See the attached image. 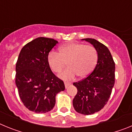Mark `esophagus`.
Returning a JSON list of instances; mask_svg holds the SVG:
<instances>
[{
    "label": "esophagus",
    "instance_id": "obj_1",
    "mask_svg": "<svg viewBox=\"0 0 132 132\" xmlns=\"http://www.w3.org/2000/svg\"><path fill=\"white\" fill-rule=\"evenodd\" d=\"M70 85H71V82H65V88H67L69 87Z\"/></svg>",
    "mask_w": 132,
    "mask_h": 132
}]
</instances>
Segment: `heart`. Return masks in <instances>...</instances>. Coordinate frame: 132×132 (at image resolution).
Listing matches in <instances>:
<instances>
[{"mask_svg": "<svg viewBox=\"0 0 132 132\" xmlns=\"http://www.w3.org/2000/svg\"><path fill=\"white\" fill-rule=\"evenodd\" d=\"M98 62L97 51L92 45L80 43H69L61 45L59 52H51L47 55V63L54 73H60L67 63L68 68L59 75L63 80H69L77 75L87 77L94 71Z\"/></svg>", "mask_w": 132, "mask_h": 132, "instance_id": "obj_1", "label": "heart"}]
</instances>
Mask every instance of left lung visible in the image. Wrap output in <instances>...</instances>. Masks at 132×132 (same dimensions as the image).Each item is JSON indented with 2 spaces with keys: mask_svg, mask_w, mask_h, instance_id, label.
<instances>
[{
  "mask_svg": "<svg viewBox=\"0 0 132 132\" xmlns=\"http://www.w3.org/2000/svg\"><path fill=\"white\" fill-rule=\"evenodd\" d=\"M90 43L98 53V62L87 78L73 85L77 94L73 101L75 110L84 115L100 111L106 104L115 82V63L106 46L95 39H82Z\"/></svg>",
  "mask_w": 132,
  "mask_h": 132,
  "instance_id": "left-lung-1",
  "label": "left lung"
}]
</instances>
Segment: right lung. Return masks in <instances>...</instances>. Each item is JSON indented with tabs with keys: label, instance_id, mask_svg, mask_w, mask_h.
<instances>
[{
	"label": "right lung",
	"instance_id": "add662e5",
	"mask_svg": "<svg viewBox=\"0 0 132 132\" xmlns=\"http://www.w3.org/2000/svg\"><path fill=\"white\" fill-rule=\"evenodd\" d=\"M57 41L39 37L25 45L16 65V85L24 105L35 113H46L55 104L57 93L65 90L63 80L52 71L47 55Z\"/></svg>",
	"mask_w": 132,
	"mask_h": 132
}]
</instances>
